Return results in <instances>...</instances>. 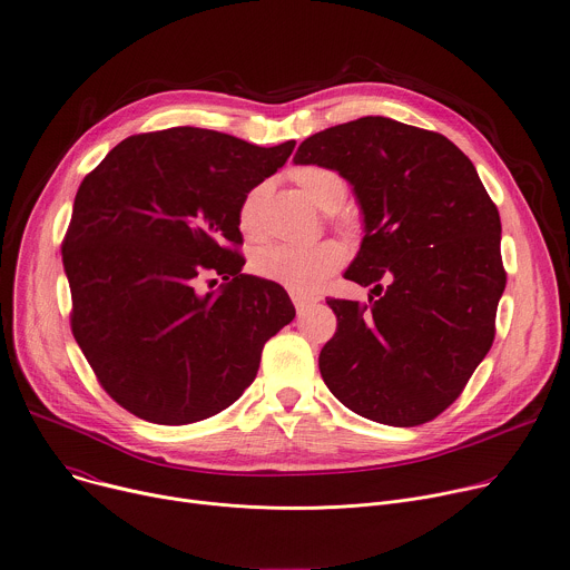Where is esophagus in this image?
<instances>
[{
  "label": "esophagus",
  "mask_w": 570,
  "mask_h": 570,
  "mask_svg": "<svg viewBox=\"0 0 570 570\" xmlns=\"http://www.w3.org/2000/svg\"><path fill=\"white\" fill-rule=\"evenodd\" d=\"M291 299H293V304L297 308V314L306 312V308L316 302L312 295H299V293H291Z\"/></svg>",
  "instance_id": "1"
}]
</instances>
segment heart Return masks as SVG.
<instances>
[{"mask_svg":"<svg viewBox=\"0 0 570 570\" xmlns=\"http://www.w3.org/2000/svg\"><path fill=\"white\" fill-rule=\"evenodd\" d=\"M299 190L325 212L343 204L347 186L343 177L323 166H304L293 170ZM266 186H254L238 206V227L247 238L262 236V212ZM345 264V249L336 240H318L312 245L273 243L258 247L252 256V271L291 293H314Z\"/></svg>","mask_w":570,"mask_h":570,"instance_id":"1","label":"heart"}]
</instances>
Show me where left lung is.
<instances>
[{"mask_svg": "<svg viewBox=\"0 0 570 570\" xmlns=\"http://www.w3.org/2000/svg\"><path fill=\"white\" fill-rule=\"evenodd\" d=\"M293 161L345 177L366 223L345 279L373 291L368 304L327 299L338 321L318 356L327 389L375 423L434 421L495 338L498 206L452 140L380 116L308 136Z\"/></svg>", "mask_w": 570, "mask_h": 570, "instance_id": "8db88e82", "label": "left lung"}]
</instances>
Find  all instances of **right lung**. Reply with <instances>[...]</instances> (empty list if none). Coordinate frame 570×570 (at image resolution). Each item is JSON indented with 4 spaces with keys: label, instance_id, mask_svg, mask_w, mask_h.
Returning a JSON list of instances; mask_svg holds the SVG:
<instances>
[{
    "label": "right lung",
    "instance_id": "add662e5",
    "mask_svg": "<svg viewBox=\"0 0 570 570\" xmlns=\"http://www.w3.org/2000/svg\"><path fill=\"white\" fill-rule=\"evenodd\" d=\"M293 147L173 127L125 138L83 177L61 245L70 327L99 386L134 416L157 425L216 416L295 318L288 293L245 275L238 252L243 197ZM216 276L224 284L199 294Z\"/></svg>",
    "mask_w": 570,
    "mask_h": 570
}]
</instances>
